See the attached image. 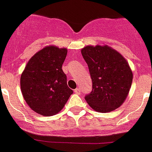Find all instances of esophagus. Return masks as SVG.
I'll return each instance as SVG.
<instances>
[{"label":"esophagus","instance_id":"34e87169","mask_svg":"<svg viewBox=\"0 0 152 152\" xmlns=\"http://www.w3.org/2000/svg\"><path fill=\"white\" fill-rule=\"evenodd\" d=\"M74 92H75V93H76V94H80V92H81L80 88H76V89H75V90H74Z\"/></svg>","mask_w":152,"mask_h":152}]
</instances>
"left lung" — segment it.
Instances as JSON below:
<instances>
[{
	"label": "left lung",
	"mask_w": 152,
	"mask_h": 152,
	"mask_svg": "<svg viewBox=\"0 0 152 152\" xmlns=\"http://www.w3.org/2000/svg\"><path fill=\"white\" fill-rule=\"evenodd\" d=\"M82 55L92 80V91L85 97L87 103L99 113L118 108L127 98L133 81L127 61L107 46H86Z\"/></svg>",
	"instance_id": "left-lung-1"
}]
</instances>
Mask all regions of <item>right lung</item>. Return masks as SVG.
Wrapping results in <instances>:
<instances>
[{
    "label": "right lung",
    "instance_id": "add662e5",
    "mask_svg": "<svg viewBox=\"0 0 152 152\" xmlns=\"http://www.w3.org/2000/svg\"><path fill=\"white\" fill-rule=\"evenodd\" d=\"M66 49L47 46L35 54L21 76V91L26 103L42 115L57 114L73 93L62 70Z\"/></svg>",
    "mask_w": 152,
    "mask_h": 152
}]
</instances>
